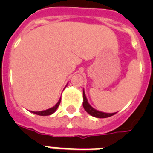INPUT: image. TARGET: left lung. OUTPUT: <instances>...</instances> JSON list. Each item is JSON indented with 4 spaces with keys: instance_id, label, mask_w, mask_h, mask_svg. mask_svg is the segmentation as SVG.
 Returning a JSON list of instances; mask_svg holds the SVG:
<instances>
[{
    "instance_id": "8db88e82",
    "label": "left lung",
    "mask_w": 153,
    "mask_h": 153,
    "mask_svg": "<svg viewBox=\"0 0 153 153\" xmlns=\"http://www.w3.org/2000/svg\"><path fill=\"white\" fill-rule=\"evenodd\" d=\"M83 107L85 110H86L89 114H91V116L95 117H98V118H105V117H111L113 115L116 114V113H113V114H107V113H103V112H100L96 110L95 109H94L93 107L91 106V105L88 103V101L86 99V94H85V92L83 91Z\"/></svg>"
}]
</instances>
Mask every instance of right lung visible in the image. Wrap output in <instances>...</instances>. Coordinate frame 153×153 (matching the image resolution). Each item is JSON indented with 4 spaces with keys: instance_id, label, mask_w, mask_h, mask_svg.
Masks as SVG:
<instances>
[{
    "instance_id": "obj_1",
    "label": "right lung",
    "mask_w": 153,
    "mask_h": 153,
    "mask_svg": "<svg viewBox=\"0 0 153 153\" xmlns=\"http://www.w3.org/2000/svg\"><path fill=\"white\" fill-rule=\"evenodd\" d=\"M60 102H61V98H60L59 102H57V104L55 105V106H53L52 108H50L48 109H46V110H43V111H39V112H34L32 111L33 114H37V115H40V116H48V115H51L53 113H55V110L57 109V108L59 107L60 104Z\"/></svg>"
}]
</instances>
